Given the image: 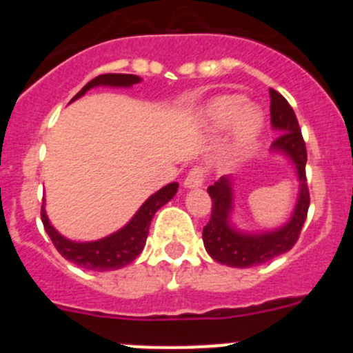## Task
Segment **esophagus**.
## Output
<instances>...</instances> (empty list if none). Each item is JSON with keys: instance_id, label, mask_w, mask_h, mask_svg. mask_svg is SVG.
Wrapping results in <instances>:
<instances>
[{"instance_id": "obj_1", "label": "esophagus", "mask_w": 353, "mask_h": 353, "mask_svg": "<svg viewBox=\"0 0 353 353\" xmlns=\"http://www.w3.org/2000/svg\"><path fill=\"white\" fill-rule=\"evenodd\" d=\"M203 183H205V170H203V167H193V169L188 172L186 179H184V186H186L188 190L201 188Z\"/></svg>"}]
</instances>
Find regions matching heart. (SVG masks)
<instances>
[{
    "label": "heart",
    "mask_w": 353,
    "mask_h": 353,
    "mask_svg": "<svg viewBox=\"0 0 353 353\" xmlns=\"http://www.w3.org/2000/svg\"><path fill=\"white\" fill-rule=\"evenodd\" d=\"M203 121L213 130H225L234 123V141L239 148H245L256 140L263 128V114L252 105H244L237 95H222L205 105Z\"/></svg>",
    "instance_id": "b5f03b06"
}]
</instances>
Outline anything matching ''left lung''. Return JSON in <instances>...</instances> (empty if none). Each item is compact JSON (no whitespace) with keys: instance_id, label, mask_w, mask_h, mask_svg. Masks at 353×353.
<instances>
[{"instance_id":"8db88e82","label":"left lung","mask_w":353,"mask_h":353,"mask_svg":"<svg viewBox=\"0 0 353 353\" xmlns=\"http://www.w3.org/2000/svg\"><path fill=\"white\" fill-rule=\"evenodd\" d=\"M270 114L272 126L279 131V137L272 143V150L282 152L294 162L299 177V199L290 220L273 232L244 234L230 225L232 212V183L230 177L223 176L213 186L208 188L212 198V216L203 227V244L206 252L215 261L236 268L263 265L283 252L290 251L301 236L302 225L305 222L309 210V188L305 179V150L304 138L299 128L294 109L283 95L270 88Z\"/></svg>"}]
</instances>
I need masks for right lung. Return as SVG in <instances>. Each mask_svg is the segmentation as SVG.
I'll use <instances>...</instances> for the list:
<instances>
[{
    "label": "right lung",
    "mask_w": 353,
    "mask_h": 353,
    "mask_svg": "<svg viewBox=\"0 0 353 353\" xmlns=\"http://www.w3.org/2000/svg\"><path fill=\"white\" fill-rule=\"evenodd\" d=\"M141 81L140 77L137 74H124V73H105L99 74L94 80L88 81L73 99L71 102L80 99L81 95L87 94L90 88L104 85V87H131V85ZM177 193V183H170L163 186L162 190L152 194L137 215L126 223L121 230L110 234L104 239L92 241V243H73V241L63 237L54 227L49 223L48 215H46L44 205L41 210V219L44 223V229L48 236L51 237L52 244L58 249L59 254L68 261L74 263L77 266L85 270H94V272H109V270H119L123 266L130 265L131 261L137 259V256L143 251L145 243H147L148 229H150V222L154 219L155 212L160 206L165 205L167 201L174 198Z\"/></svg>",
    "instance_id": "add662e5"
}]
</instances>
